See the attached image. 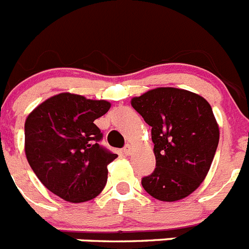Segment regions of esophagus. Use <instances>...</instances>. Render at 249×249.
<instances>
[{
    "label": "esophagus",
    "mask_w": 249,
    "mask_h": 249,
    "mask_svg": "<svg viewBox=\"0 0 249 249\" xmlns=\"http://www.w3.org/2000/svg\"><path fill=\"white\" fill-rule=\"evenodd\" d=\"M123 153H124V155H127V156H129L132 153V146L131 144H126V146H124V148H123Z\"/></svg>",
    "instance_id": "1"
}]
</instances>
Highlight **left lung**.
Wrapping results in <instances>:
<instances>
[{"mask_svg":"<svg viewBox=\"0 0 249 249\" xmlns=\"http://www.w3.org/2000/svg\"><path fill=\"white\" fill-rule=\"evenodd\" d=\"M132 107L152 127L156 168L142 178L156 199L175 202L195 192L210 171L219 128L212 107L186 89L160 87L132 98Z\"/></svg>","mask_w":249,"mask_h":249,"instance_id":"1","label":"left lung"}]
</instances>
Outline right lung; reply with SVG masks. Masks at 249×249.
Returning a JSON list of instances; mask_svg holds the SVG:
<instances>
[{
    "label": "right lung",
    "instance_id": "right-lung-1",
    "mask_svg": "<svg viewBox=\"0 0 249 249\" xmlns=\"http://www.w3.org/2000/svg\"><path fill=\"white\" fill-rule=\"evenodd\" d=\"M111 103L59 93L37 106L25 122V152L43 186L72 203L97 197L107 183V164L117 157L100 144L94 121Z\"/></svg>",
    "mask_w": 249,
    "mask_h": 249
}]
</instances>
